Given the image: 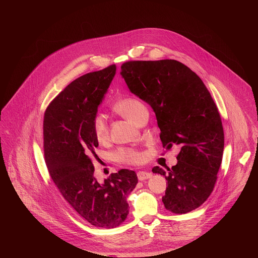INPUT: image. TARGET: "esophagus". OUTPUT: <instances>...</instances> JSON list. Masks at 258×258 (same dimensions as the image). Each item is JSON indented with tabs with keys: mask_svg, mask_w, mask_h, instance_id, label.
I'll list each match as a JSON object with an SVG mask.
<instances>
[{
	"mask_svg": "<svg viewBox=\"0 0 258 258\" xmlns=\"http://www.w3.org/2000/svg\"><path fill=\"white\" fill-rule=\"evenodd\" d=\"M152 176V173L147 171V170H144V171H139L138 172V178L140 180H144V179H147V178H150Z\"/></svg>",
	"mask_w": 258,
	"mask_h": 258,
	"instance_id": "esophagus-1",
	"label": "esophagus"
}]
</instances>
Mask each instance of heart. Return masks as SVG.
Returning a JSON list of instances; mask_svg holds the SVG:
<instances>
[{
    "label": "heart",
    "instance_id": "1",
    "mask_svg": "<svg viewBox=\"0 0 258 258\" xmlns=\"http://www.w3.org/2000/svg\"><path fill=\"white\" fill-rule=\"evenodd\" d=\"M114 110L125 118L130 119L132 122H136L137 118L139 115L146 111V107L145 105L138 100L137 98L134 97H127L119 100L118 102L115 103L114 105ZM93 131L96 136V138L102 142L107 139L108 137V123L106 116L102 113H98L95 115L93 119ZM116 158L124 163H130V164H136L140 163L142 161V154L141 152L135 150V149H120L116 152L115 154Z\"/></svg>",
    "mask_w": 258,
    "mask_h": 258
}]
</instances>
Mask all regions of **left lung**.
Instances as JSON below:
<instances>
[{
    "instance_id": "obj_1",
    "label": "left lung",
    "mask_w": 258,
    "mask_h": 258,
    "mask_svg": "<svg viewBox=\"0 0 258 258\" xmlns=\"http://www.w3.org/2000/svg\"><path fill=\"white\" fill-rule=\"evenodd\" d=\"M120 75L130 91L152 107L163 147H180L175 165L152 169L167 180L165 208L177 214L198 208L213 191L225 145L210 93L194 71L176 60L128 61Z\"/></svg>"
}]
</instances>
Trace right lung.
I'll use <instances>...</instances> for the list:
<instances>
[{"mask_svg":"<svg viewBox=\"0 0 258 258\" xmlns=\"http://www.w3.org/2000/svg\"><path fill=\"white\" fill-rule=\"evenodd\" d=\"M116 73V66L90 72L70 83L44 116L47 167L64 199L98 228L120 226L128 214L127 196L138 183L134 170L120 169L103 182L94 176L98 139L93 119Z\"/></svg>","mask_w":258,"mask_h":258,"instance_id":"add662e5","label":"right lung"}]
</instances>
